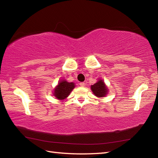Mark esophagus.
I'll return each mask as SVG.
<instances>
[{"label":"esophagus","instance_id":"1","mask_svg":"<svg viewBox=\"0 0 158 158\" xmlns=\"http://www.w3.org/2000/svg\"><path fill=\"white\" fill-rule=\"evenodd\" d=\"M79 85H81V87H84V86H85V84L84 82H81V83H80V84H79Z\"/></svg>","mask_w":158,"mask_h":158}]
</instances>
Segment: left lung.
I'll return each instance as SVG.
<instances>
[{"label":"left lung","mask_w":158,"mask_h":158,"mask_svg":"<svg viewBox=\"0 0 158 158\" xmlns=\"http://www.w3.org/2000/svg\"><path fill=\"white\" fill-rule=\"evenodd\" d=\"M93 93H94L95 96L98 98H103L106 96L108 93V89L106 86L105 83H104L103 80H98L97 83H95L90 87Z\"/></svg>","instance_id":"1"}]
</instances>
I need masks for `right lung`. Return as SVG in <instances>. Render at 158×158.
<instances>
[{"label": "right lung", "mask_w": 158, "mask_h": 158, "mask_svg": "<svg viewBox=\"0 0 158 158\" xmlns=\"http://www.w3.org/2000/svg\"><path fill=\"white\" fill-rule=\"evenodd\" d=\"M75 87L74 83H69L65 80L60 81L56 87L55 88L53 95L58 100H63L65 99L68 95L70 94L72 90Z\"/></svg>", "instance_id": "right-lung-1"}]
</instances>
